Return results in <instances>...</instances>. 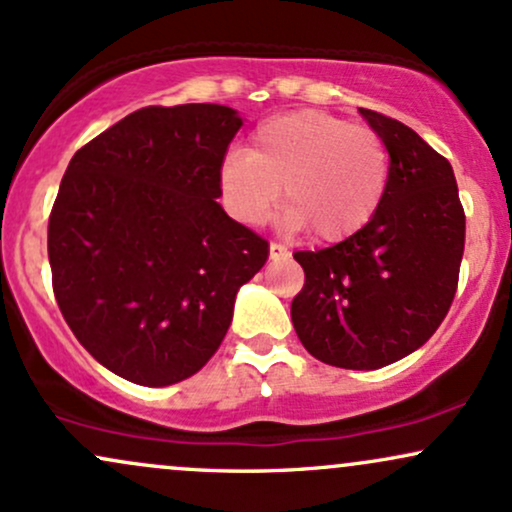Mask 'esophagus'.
I'll return each mask as SVG.
<instances>
[{"label": "esophagus", "instance_id": "34e87169", "mask_svg": "<svg viewBox=\"0 0 512 512\" xmlns=\"http://www.w3.org/2000/svg\"><path fill=\"white\" fill-rule=\"evenodd\" d=\"M284 255H286V248H281L279 243L269 245V257H272V260H281Z\"/></svg>", "mask_w": 512, "mask_h": 512}]
</instances>
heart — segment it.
<instances>
[{
	"mask_svg": "<svg viewBox=\"0 0 512 512\" xmlns=\"http://www.w3.org/2000/svg\"><path fill=\"white\" fill-rule=\"evenodd\" d=\"M387 180L383 137L325 110L269 117L252 132L248 151H231L219 166L221 199L233 219L260 226L284 185V226L308 228L317 243L361 231L378 214Z\"/></svg>",
	"mask_w": 512,
	"mask_h": 512,
	"instance_id": "obj_1",
	"label": "heart"
}]
</instances>
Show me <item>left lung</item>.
I'll use <instances>...</instances> for the list:
<instances>
[{
  "instance_id": "8db88e82",
  "label": "left lung",
  "mask_w": 512,
  "mask_h": 512,
  "mask_svg": "<svg viewBox=\"0 0 512 512\" xmlns=\"http://www.w3.org/2000/svg\"><path fill=\"white\" fill-rule=\"evenodd\" d=\"M361 115L390 154L383 204L342 243L293 255L305 284L291 320L317 361L375 370L426 344L448 315L460 279L464 209L448 158L399 120L368 108Z\"/></svg>"
}]
</instances>
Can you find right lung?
<instances>
[{"mask_svg": "<svg viewBox=\"0 0 512 512\" xmlns=\"http://www.w3.org/2000/svg\"><path fill=\"white\" fill-rule=\"evenodd\" d=\"M240 125L226 105H149L64 170L48 223L52 291L81 346L129 383L195 375L267 262V240L216 202Z\"/></svg>", "mask_w": 512, "mask_h": 512, "instance_id": "obj_1", "label": "right lung"}]
</instances>
